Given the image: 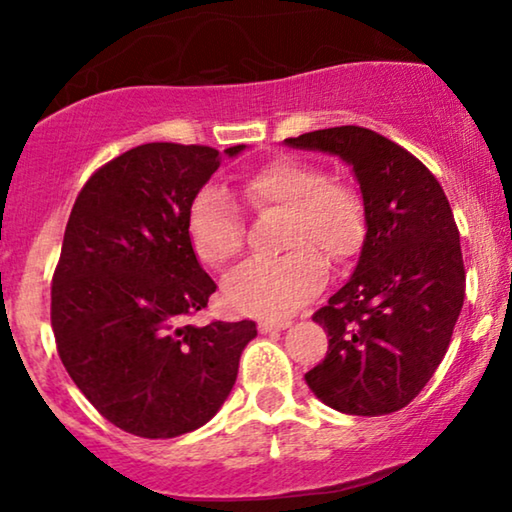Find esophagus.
I'll list each match as a JSON object with an SVG mask.
<instances>
[{
	"label": "esophagus",
	"mask_w": 512,
	"mask_h": 512,
	"mask_svg": "<svg viewBox=\"0 0 512 512\" xmlns=\"http://www.w3.org/2000/svg\"><path fill=\"white\" fill-rule=\"evenodd\" d=\"M291 321L289 319H261L258 321V328H261L263 333L268 331H284L286 326H289Z\"/></svg>",
	"instance_id": "obj_1"
}]
</instances>
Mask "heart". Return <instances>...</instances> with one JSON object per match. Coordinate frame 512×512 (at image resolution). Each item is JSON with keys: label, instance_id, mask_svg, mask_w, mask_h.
<instances>
[{"label": "heart", "instance_id": "heart-1", "mask_svg": "<svg viewBox=\"0 0 512 512\" xmlns=\"http://www.w3.org/2000/svg\"><path fill=\"white\" fill-rule=\"evenodd\" d=\"M242 198L261 216L282 214L277 258L244 263L223 282L230 310L256 317L289 314L324 284V261L345 265L366 237V207L356 188L324 167L298 156H279L247 174ZM186 233L195 256L209 268L240 256L244 223L240 209L221 186L207 184L193 195Z\"/></svg>", "mask_w": 512, "mask_h": 512}]
</instances>
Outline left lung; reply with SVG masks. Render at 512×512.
<instances>
[{
  "label": "left lung",
  "instance_id": "obj_1",
  "mask_svg": "<svg viewBox=\"0 0 512 512\" xmlns=\"http://www.w3.org/2000/svg\"><path fill=\"white\" fill-rule=\"evenodd\" d=\"M354 167L366 240L354 275L312 314L328 352L305 380L347 415H389L426 387L450 347L466 293L459 228L422 160L359 125L289 137Z\"/></svg>",
  "mask_w": 512,
  "mask_h": 512
}]
</instances>
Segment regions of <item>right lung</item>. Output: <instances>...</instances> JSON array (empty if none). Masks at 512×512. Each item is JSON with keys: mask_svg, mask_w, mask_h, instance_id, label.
<instances>
[{"mask_svg": "<svg viewBox=\"0 0 512 512\" xmlns=\"http://www.w3.org/2000/svg\"><path fill=\"white\" fill-rule=\"evenodd\" d=\"M219 165L212 146H135L90 174L69 214L51 284L55 345L93 408L135 436L174 438L209 422L256 338L249 319L184 324L216 291L186 214Z\"/></svg>", "mask_w": 512, "mask_h": 512, "instance_id": "1", "label": "right lung"}]
</instances>
